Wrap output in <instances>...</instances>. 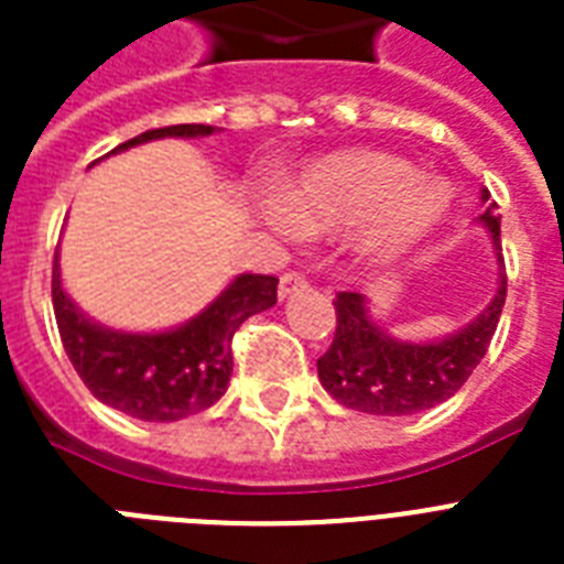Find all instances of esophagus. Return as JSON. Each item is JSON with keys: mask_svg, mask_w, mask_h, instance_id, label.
<instances>
[{"mask_svg": "<svg viewBox=\"0 0 564 564\" xmlns=\"http://www.w3.org/2000/svg\"><path fill=\"white\" fill-rule=\"evenodd\" d=\"M304 286H307V278H304V274H301V272H283L278 292H281V299H290V295H295V292L304 290Z\"/></svg>", "mask_w": 564, "mask_h": 564, "instance_id": "1", "label": "esophagus"}]
</instances>
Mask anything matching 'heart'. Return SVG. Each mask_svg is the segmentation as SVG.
<instances>
[{
    "label": "heart",
    "mask_w": 564,
    "mask_h": 564,
    "mask_svg": "<svg viewBox=\"0 0 564 564\" xmlns=\"http://www.w3.org/2000/svg\"><path fill=\"white\" fill-rule=\"evenodd\" d=\"M447 207L438 184L419 181L415 166L380 152H351L316 163L281 204L299 230H343L362 225L371 251H394L427 234Z\"/></svg>",
    "instance_id": "b5f03b06"
}]
</instances>
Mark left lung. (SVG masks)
I'll return each instance as SVG.
<instances>
[{
    "label": "left lung",
    "instance_id": "1",
    "mask_svg": "<svg viewBox=\"0 0 564 564\" xmlns=\"http://www.w3.org/2000/svg\"><path fill=\"white\" fill-rule=\"evenodd\" d=\"M482 221L489 225L495 246H500L498 202H491L489 189H482ZM503 301L507 274L500 272L498 295L480 318L442 343L410 345L394 343L371 322L360 292H336V334L330 348L318 357V380L343 406L371 415L430 410L459 392L480 366L498 330Z\"/></svg>",
    "mask_w": 564,
    "mask_h": 564
}]
</instances>
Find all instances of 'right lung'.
<instances>
[{"label":"right lung","instance_id":"right-lung-1","mask_svg":"<svg viewBox=\"0 0 564 564\" xmlns=\"http://www.w3.org/2000/svg\"><path fill=\"white\" fill-rule=\"evenodd\" d=\"M213 126H166L117 145L204 137ZM110 152V154H113ZM278 301V278L242 274L189 325L170 334H117L93 325L61 290V272L52 269V304L64 351L73 369L101 403L143 421H181L207 410L228 389L234 371V334L254 313Z\"/></svg>","mask_w":564,"mask_h":564}]
</instances>
